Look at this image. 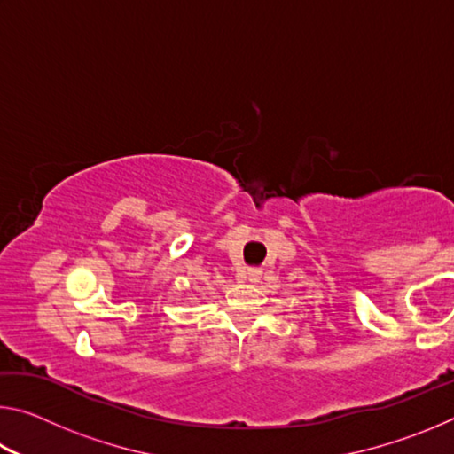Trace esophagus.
Here are the masks:
<instances>
[{"instance_id": "esophagus-1", "label": "esophagus", "mask_w": 454, "mask_h": 454, "mask_svg": "<svg viewBox=\"0 0 454 454\" xmlns=\"http://www.w3.org/2000/svg\"><path fill=\"white\" fill-rule=\"evenodd\" d=\"M246 278H248V282L256 284V282H260V278H262V270H260V268H248V272H246Z\"/></svg>"}]
</instances>
